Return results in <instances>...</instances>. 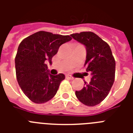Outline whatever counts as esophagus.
<instances>
[{
    "label": "esophagus",
    "instance_id": "34e87169",
    "mask_svg": "<svg viewBox=\"0 0 133 133\" xmlns=\"http://www.w3.org/2000/svg\"><path fill=\"white\" fill-rule=\"evenodd\" d=\"M65 77H66V79H70V80H72V79H74V78H73L72 77L70 76V75H66V76H65Z\"/></svg>",
    "mask_w": 133,
    "mask_h": 133
}]
</instances>
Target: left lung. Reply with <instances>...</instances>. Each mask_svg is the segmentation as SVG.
Returning a JSON list of instances; mask_svg holds the SVG:
<instances>
[{"label": "left lung", "instance_id": "left-lung-1", "mask_svg": "<svg viewBox=\"0 0 133 133\" xmlns=\"http://www.w3.org/2000/svg\"><path fill=\"white\" fill-rule=\"evenodd\" d=\"M71 36L85 47L84 66L92 77L90 82H85V86L76 91L75 95L82 103L95 106L107 97L113 85L115 61L108 44L95 33L83 32L71 34Z\"/></svg>", "mask_w": 133, "mask_h": 133}]
</instances>
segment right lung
Here are the masks:
<instances>
[{
	"mask_svg": "<svg viewBox=\"0 0 133 133\" xmlns=\"http://www.w3.org/2000/svg\"><path fill=\"white\" fill-rule=\"evenodd\" d=\"M71 40L68 35L40 31L20 43L15 58L16 79L24 94L34 103H45L56 94L65 75H51L46 62L52 64L59 47Z\"/></svg>",
	"mask_w": 133,
	"mask_h": 133,
	"instance_id": "obj_1",
	"label": "right lung"
}]
</instances>
